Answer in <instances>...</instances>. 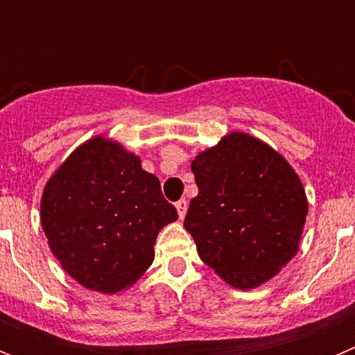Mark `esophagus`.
Listing matches in <instances>:
<instances>
[{
    "mask_svg": "<svg viewBox=\"0 0 355 355\" xmlns=\"http://www.w3.org/2000/svg\"><path fill=\"white\" fill-rule=\"evenodd\" d=\"M175 208H178V215H180V218H184V215H187V209H188V202L184 199L178 200L175 202Z\"/></svg>",
    "mask_w": 355,
    "mask_h": 355,
    "instance_id": "esophagus-1",
    "label": "esophagus"
}]
</instances>
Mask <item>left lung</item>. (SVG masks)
Masks as SVG:
<instances>
[{"label":"left lung","instance_id":"left-lung-1","mask_svg":"<svg viewBox=\"0 0 355 355\" xmlns=\"http://www.w3.org/2000/svg\"><path fill=\"white\" fill-rule=\"evenodd\" d=\"M199 188L184 227L200 259L231 286L274 277L299 249L307 215L302 183L286 159L245 133H231L192 162Z\"/></svg>","mask_w":355,"mask_h":355}]
</instances>
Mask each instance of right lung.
<instances>
[{
    "mask_svg": "<svg viewBox=\"0 0 355 355\" xmlns=\"http://www.w3.org/2000/svg\"><path fill=\"white\" fill-rule=\"evenodd\" d=\"M175 218L158 178L101 137L65 159L40 205L55 258L78 283L103 293L131 286L149 268L159 229Z\"/></svg>",
    "mask_w": 355,
    "mask_h": 355,
    "instance_id": "right-lung-1",
    "label": "right lung"
}]
</instances>
